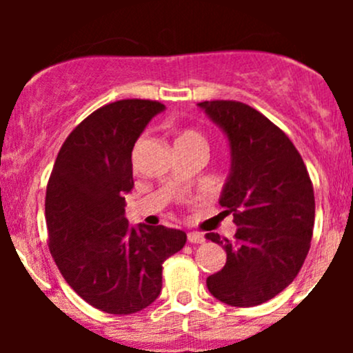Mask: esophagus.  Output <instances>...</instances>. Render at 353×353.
<instances>
[{"label":"esophagus","instance_id":"1","mask_svg":"<svg viewBox=\"0 0 353 353\" xmlns=\"http://www.w3.org/2000/svg\"><path fill=\"white\" fill-rule=\"evenodd\" d=\"M188 241L190 242V244H204L205 239L201 232H189L188 234Z\"/></svg>","mask_w":353,"mask_h":353}]
</instances>
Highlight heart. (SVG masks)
<instances>
[{"instance_id": "heart-1", "label": "heart", "mask_w": 353, "mask_h": 353, "mask_svg": "<svg viewBox=\"0 0 353 353\" xmlns=\"http://www.w3.org/2000/svg\"><path fill=\"white\" fill-rule=\"evenodd\" d=\"M177 148H184V145H205L204 136L194 128H181L176 136Z\"/></svg>"}]
</instances>
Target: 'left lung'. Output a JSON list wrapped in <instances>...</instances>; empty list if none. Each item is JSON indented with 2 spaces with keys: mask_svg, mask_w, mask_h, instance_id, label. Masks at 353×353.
<instances>
[{
  "mask_svg": "<svg viewBox=\"0 0 353 353\" xmlns=\"http://www.w3.org/2000/svg\"><path fill=\"white\" fill-rule=\"evenodd\" d=\"M225 131L232 171L221 197L237 225L234 239L209 232L228 262L208 277L209 292L232 307L261 305L289 287L305 262L315 221L314 185L292 141L241 101H202Z\"/></svg>",
  "mask_w": 353,
  "mask_h": 353,
  "instance_id": "left-lung-1",
  "label": "left lung"
}]
</instances>
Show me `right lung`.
I'll list each match as a JSON object with an SVG mask.
<instances>
[{"instance_id":"right-lung-1","label":"right lung","mask_w":353,"mask_h":353,"mask_svg":"<svg viewBox=\"0 0 353 353\" xmlns=\"http://www.w3.org/2000/svg\"><path fill=\"white\" fill-rule=\"evenodd\" d=\"M164 109L151 99H121L96 109L61 145L46 188L50 250L83 301L129 315L156 301L163 264L188 236L164 225L129 228L124 194L132 182V148Z\"/></svg>"}]
</instances>
